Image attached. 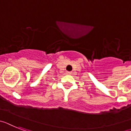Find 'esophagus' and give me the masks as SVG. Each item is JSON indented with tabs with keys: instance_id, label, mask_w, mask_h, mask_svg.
<instances>
[{
	"instance_id": "obj_1",
	"label": "esophagus",
	"mask_w": 131,
	"mask_h": 131,
	"mask_svg": "<svg viewBox=\"0 0 131 131\" xmlns=\"http://www.w3.org/2000/svg\"><path fill=\"white\" fill-rule=\"evenodd\" d=\"M66 73H67V74H71V72H69V71H67V72H66Z\"/></svg>"
}]
</instances>
